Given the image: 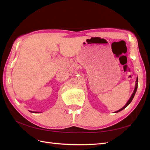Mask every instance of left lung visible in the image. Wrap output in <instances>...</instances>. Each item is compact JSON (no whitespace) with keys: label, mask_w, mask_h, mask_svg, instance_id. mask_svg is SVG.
<instances>
[{"label":"left lung","mask_w":150,"mask_h":150,"mask_svg":"<svg viewBox=\"0 0 150 150\" xmlns=\"http://www.w3.org/2000/svg\"><path fill=\"white\" fill-rule=\"evenodd\" d=\"M136 82H137V83H136V86H135V88H134V92H133V93L132 94V95H131V98H129V99L128 100V101L127 102V103L126 104V105L124 106V107H122L121 109H120V110H118V111H116L115 112H120V111H122V110H124V109L125 108H126L127 106H128L129 104H130V103L132 101V100H133V98H134V95H135V93H136V92H137V88H138V79H137V81H136Z\"/></svg>","instance_id":"1"}]
</instances>
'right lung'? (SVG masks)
<instances>
[{
  "instance_id": "add662e5",
  "label": "right lung",
  "mask_w": 150,
  "mask_h": 150,
  "mask_svg": "<svg viewBox=\"0 0 150 150\" xmlns=\"http://www.w3.org/2000/svg\"><path fill=\"white\" fill-rule=\"evenodd\" d=\"M30 112H34V113H35H35H36V112H34V111H30Z\"/></svg>"
}]
</instances>
